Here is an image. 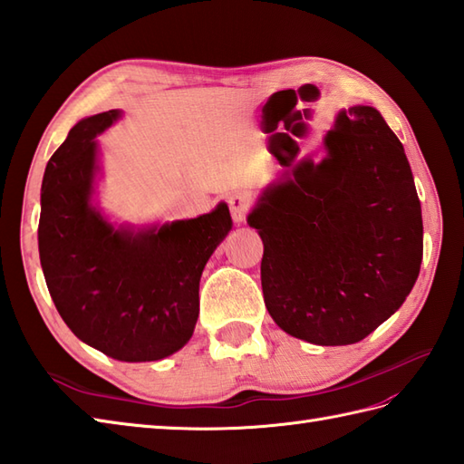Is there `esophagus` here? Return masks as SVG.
<instances>
[{
  "label": "esophagus",
  "instance_id": "obj_1",
  "mask_svg": "<svg viewBox=\"0 0 464 464\" xmlns=\"http://www.w3.org/2000/svg\"><path fill=\"white\" fill-rule=\"evenodd\" d=\"M226 202H228V208H230L234 222H242L246 218V212H248V208H250L248 197H246L244 192L236 190V192H232V194H228V197H226Z\"/></svg>",
  "mask_w": 464,
  "mask_h": 464
}]
</instances>
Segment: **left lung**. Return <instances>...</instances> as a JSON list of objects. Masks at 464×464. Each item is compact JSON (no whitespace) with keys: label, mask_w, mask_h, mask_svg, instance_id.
I'll return each mask as SVG.
<instances>
[{"label":"left lung","mask_w":464,"mask_h":464,"mask_svg":"<svg viewBox=\"0 0 464 464\" xmlns=\"http://www.w3.org/2000/svg\"><path fill=\"white\" fill-rule=\"evenodd\" d=\"M325 149L319 164L304 160L267 187L248 224L264 242L262 292L274 322L315 345H349L413 290L423 218L403 145L377 109L339 112Z\"/></svg>","instance_id":"left-lung-1"}]
</instances>
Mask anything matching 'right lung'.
<instances>
[{"mask_svg":"<svg viewBox=\"0 0 464 464\" xmlns=\"http://www.w3.org/2000/svg\"><path fill=\"white\" fill-rule=\"evenodd\" d=\"M112 109L79 121L41 184L39 258L59 315L81 342L119 362H157L188 342L206 262L232 228L224 202L198 218L132 234L91 208L95 137Z\"/></svg>","mask_w":464,"mask_h":464,"instance_id":"right-lung-1","label":"right lung"}]
</instances>
